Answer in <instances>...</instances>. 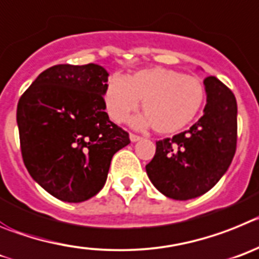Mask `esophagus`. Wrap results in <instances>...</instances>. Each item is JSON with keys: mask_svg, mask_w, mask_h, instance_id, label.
Segmentation results:
<instances>
[{"mask_svg": "<svg viewBox=\"0 0 259 259\" xmlns=\"http://www.w3.org/2000/svg\"><path fill=\"white\" fill-rule=\"evenodd\" d=\"M129 138H130V141L133 142V143H134V142H138V141H141V137H139V135H135V134H130L129 135Z\"/></svg>", "mask_w": 259, "mask_h": 259, "instance_id": "1", "label": "esophagus"}]
</instances>
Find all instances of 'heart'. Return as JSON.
Segmentation results:
<instances>
[{"instance_id":"obj_1","label":"heart","mask_w":259,"mask_h":259,"mask_svg":"<svg viewBox=\"0 0 259 259\" xmlns=\"http://www.w3.org/2000/svg\"><path fill=\"white\" fill-rule=\"evenodd\" d=\"M146 113L132 120L135 129L155 126L161 134H173L191 124L201 109L205 90L201 81L174 69L153 67L127 77L111 76L104 89L109 117L122 122L138 108Z\"/></svg>"}]
</instances>
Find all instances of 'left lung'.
<instances>
[{
	"label": "left lung",
	"mask_w": 259,
	"mask_h": 259,
	"mask_svg": "<svg viewBox=\"0 0 259 259\" xmlns=\"http://www.w3.org/2000/svg\"><path fill=\"white\" fill-rule=\"evenodd\" d=\"M204 113L190 130L156 142L147 176L162 195L174 200L201 196L227 171L236 151L237 104L218 78L204 80Z\"/></svg>",
	"instance_id": "obj_1"
}]
</instances>
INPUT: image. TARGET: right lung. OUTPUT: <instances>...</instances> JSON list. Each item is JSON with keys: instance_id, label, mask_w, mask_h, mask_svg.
<instances>
[{"instance_id": "add662e5", "label": "right lung", "mask_w": 259, "mask_h": 259, "mask_svg": "<svg viewBox=\"0 0 259 259\" xmlns=\"http://www.w3.org/2000/svg\"><path fill=\"white\" fill-rule=\"evenodd\" d=\"M109 73L94 63L58 64L32 82L16 109L28 173L67 202L89 200L103 188L112 156L129 134L104 112Z\"/></svg>"}]
</instances>
